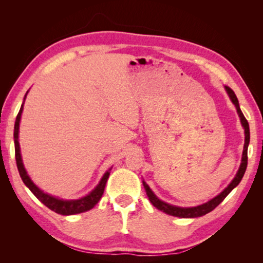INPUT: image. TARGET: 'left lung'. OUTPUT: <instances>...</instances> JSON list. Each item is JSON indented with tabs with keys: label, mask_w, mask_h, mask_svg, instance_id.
<instances>
[{
	"label": "left lung",
	"mask_w": 263,
	"mask_h": 263,
	"mask_svg": "<svg viewBox=\"0 0 263 263\" xmlns=\"http://www.w3.org/2000/svg\"><path fill=\"white\" fill-rule=\"evenodd\" d=\"M225 90L228 91L231 101H232V103L235 105V109H237V112H238L239 117H240V122H241L242 126L245 128V145H243L242 159H241V163H240V167H239V171L237 173V175H235V177L232 180V182H231V183L228 186H226V188L222 190L219 195H217L215 198L210 199V201L202 204V205L193 206V208H180V206L171 205V204H168L166 202H162L161 199H159L157 196L154 195L153 191L151 190V188L147 185V183H146L145 181H142V184H144V188L146 190V194H147V197L149 198L151 203H152L153 205L158 209V210L167 213V215H171V216H174V217H180V218H196V217L204 216V215H206V213L211 212L213 209L219 205V204L222 201H224V198L226 197V196H228L231 193V191H232L235 188V186H237L240 183V181H241L245 172H246V168H247V159H248L247 158V149H248V144H249V125H248L247 119L245 118L243 114L241 112V110H240L239 102H238L237 96H235V94H234V91L228 86H225Z\"/></svg>",
	"instance_id": "8db88e82"
}]
</instances>
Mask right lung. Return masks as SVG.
Listing matches in <instances>:
<instances>
[{
  "instance_id": "add662e5",
  "label": "right lung",
  "mask_w": 263,
  "mask_h": 263,
  "mask_svg": "<svg viewBox=\"0 0 263 263\" xmlns=\"http://www.w3.org/2000/svg\"><path fill=\"white\" fill-rule=\"evenodd\" d=\"M28 94V92H26ZM26 97V95H25ZM24 97V100H25ZM23 104L21 106V110L18 115L16 117V122H15V130H14V140H15V157H16V163H17V168H18L20 175L23 180L24 184L28 186V188L31 190L35 197H37L39 201H41L44 205H46L48 209H51L52 211H54L59 215L62 216H69V215H77V213H81L84 211L90 210V209L94 208L102 197V195L104 193V188L106 184V181L109 179L110 175V171L111 167L108 172L104 173L103 177H102L100 183L96 185V188L91 191L90 194H88L84 197L80 198V199H69V201H66V199H60L58 197H54V196H51L46 193H44L43 190H41L35 185L32 181H31L30 176L26 173L23 161H22V157H21V148H20V142H18V132H20V122H21V116L22 112H23Z\"/></svg>"
}]
</instances>
